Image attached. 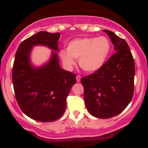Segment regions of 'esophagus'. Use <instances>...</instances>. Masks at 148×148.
Instances as JSON below:
<instances>
[{
	"instance_id": "esophagus-1",
	"label": "esophagus",
	"mask_w": 148,
	"mask_h": 148,
	"mask_svg": "<svg viewBox=\"0 0 148 148\" xmlns=\"http://www.w3.org/2000/svg\"><path fill=\"white\" fill-rule=\"evenodd\" d=\"M80 80H81V76H80V75H77V82H79Z\"/></svg>"
}]
</instances>
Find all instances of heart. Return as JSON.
I'll return each instance as SVG.
<instances>
[{
    "label": "heart",
    "instance_id": "heart-1",
    "mask_svg": "<svg viewBox=\"0 0 148 148\" xmlns=\"http://www.w3.org/2000/svg\"><path fill=\"white\" fill-rule=\"evenodd\" d=\"M111 51V42L106 36L85 37L69 42L66 50L61 51L59 56L67 68H73L74 59H79L84 71L94 72L104 66Z\"/></svg>",
    "mask_w": 148,
    "mask_h": 148
}]
</instances>
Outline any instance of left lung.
I'll list each match as a JSON object with an SVG mask.
<instances>
[{"label":"left lung","instance_id":"8db88e82","mask_svg":"<svg viewBox=\"0 0 148 148\" xmlns=\"http://www.w3.org/2000/svg\"><path fill=\"white\" fill-rule=\"evenodd\" d=\"M115 53L102 68L81 79L86 107L94 117L107 119L122 112L134 93L135 62L125 39L104 30Z\"/></svg>","mask_w":148,"mask_h":148}]
</instances>
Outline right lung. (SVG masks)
Here are the masks:
<instances>
[{"mask_svg":"<svg viewBox=\"0 0 148 148\" xmlns=\"http://www.w3.org/2000/svg\"><path fill=\"white\" fill-rule=\"evenodd\" d=\"M60 35L39 31L22 41L15 56L12 80L16 101L26 115L40 122H53L63 115L66 97L77 82L75 74L61 68L56 52L52 51L49 62L39 68L30 62L34 46H46L59 51Z\"/></svg>","mask_w":148,"mask_h":148,"instance_id":"obj_1","label":"right lung"}]
</instances>
